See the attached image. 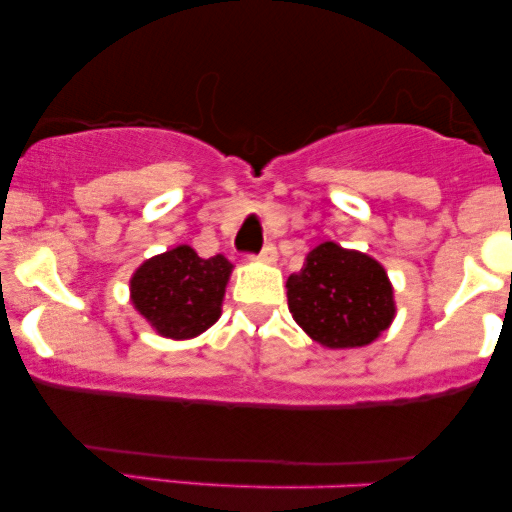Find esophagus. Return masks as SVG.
Listing matches in <instances>:
<instances>
[{
	"mask_svg": "<svg viewBox=\"0 0 512 512\" xmlns=\"http://www.w3.org/2000/svg\"><path fill=\"white\" fill-rule=\"evenodd\" d=\"M257 260H260V262H274V260H276V248H274V243L264 245V248L260 250V255H257Z\"/></svg>",
	"mask_w": 512,
	"mask_h": 512,
	"instance_id": "obj_1",
	"label": "esophagus"
}]
</instances>
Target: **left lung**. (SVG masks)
<instances>
[{
	"mask_svg": "<svg viewBox=\"0 0 512 512\" xmlns=\"http://www.w3.org/2000/svg\"><path fill=\"white\" fill-rule=\"evenodd\" d=\"M293 320L330 349L366 346L395 317L385 269L356 250L322 243L286 281Z\"/></svg>",
	"mask_w": 512,
	"mask_h": 512,
	"instance_id": "obj_1",
	"label": "left lung"
}]
</instances>
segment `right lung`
<instances>
[{
	"label": "right lung",
	"instance_id": "right-lung-1",
	"mask_svg": "<svg viewBox=\"0 0 512 512\" xmlns=\"http://www.w3.org/2000/svg\"><path fill=\"white\" fill-rule=\"evenodd\" d=\"M233 264L223 255L199 257L190 245L151 257L132 276V303L163 337L190 339L221 315Z\"/></svg>",
	"mask_w": 512,
	"mask_h": 512
}]
</instances>
